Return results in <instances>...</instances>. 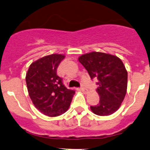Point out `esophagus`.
<instances>
[{
    "label": "esophagus",
    "instance_id": "obj_1",
    "mask_svg": "<svg viewBox=\"0 0 150 150\" xmlns=\"http://www.w3.org/2000/svg\"><path fill=\"white\" fill-rule=\"evenodd\" d=\"M81 91H83V93H86L87 92V89H86V87H84V86H82L81 88Z\"/></svg>",
    "mask_w": 150,
    "mask_h": 150
}]
</instances>
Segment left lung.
Masks as SVG:
<instances>
[{
  "instance_id": "obj_1",
  "label": "left lung",
  "mask_w": 150,
  "mask_h": 150,
  "mask_svg": "<svg viewBox=\"0 0 150 150\" xmlns=\"http://www.w3.org/2000/svg\"><path fill=\"white\" fill-rule=\"evenodd\" d=\"M88 71L91 79L98 80L97 92L100 101L91 106V111L98 116L115 113L124 100L127 88V71L117 56L101 52H91L78 58Z\"/></svg>"
}]
</instances>
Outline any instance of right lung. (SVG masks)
<instances>
[{"mask_svg":"<svg viewBox=\"0 0 150 150\" xmlns=\"http://www.w3.org/2000/svg\"><path fill=\"white\" fill-rule=\"evenodd\" d=\"M64 55L51 54L33 62L26 73L29 97L35 107L50 117L63 114L70 106L75 91L68 89L56 74Z\"/></svg>","mask_w":150,"mask_h":150,"instance_id":"add662e5","label":"right lung"}]
</instances>
